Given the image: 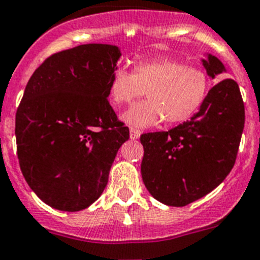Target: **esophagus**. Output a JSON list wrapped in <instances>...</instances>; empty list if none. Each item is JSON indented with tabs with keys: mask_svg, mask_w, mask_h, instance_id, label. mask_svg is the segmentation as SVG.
I'll use <instances>...</instances> for the list:
<instances>
[{
	"mask_svg": "<svg viewBox=\"0 0 260 260\" xmlns=\"http://www.w3.org/2000/svg\"><path fill=\"white\" fill-rule=\"evenodd\" d=\"M140 135H141V131L140 129H137V128H133V127L129 128V136L132 140L139 139Z\"/></svg>",
	"mask_w": 260,
	"mask_h": 260,
	"instance_id": "1",
	"label": "esophagus"
}]
</instances>
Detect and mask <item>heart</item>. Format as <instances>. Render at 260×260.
Listing matches in <instances>:
<instances>
[{"label":"heart","instance_id":"1","mask_svg":"<svg viewBox=\"0 0 260 260\" xmlns=\"http://www.w3.org/2000/svg\"><path fill=\"white\" fill-rule=\"evenodd\" d=\"M209 90L211 77L204 68L171 57L141 60L133 72L117 68L108 83V94L116 106L133 102L146 91L148 101L121 115L125 123L140 128L162 120L169 125L189 120L204 105Z\"/></svg>","mask_w":260,"mask_h":260}]
</instances>
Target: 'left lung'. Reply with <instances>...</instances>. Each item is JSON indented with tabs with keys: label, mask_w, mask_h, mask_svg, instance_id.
Listing matches in <instances>:
<instances>
[{
	"label": "left lung",
	"mask_w": 260,
	"mask_h": 260,
	"mask_svg": "<svg viewBox=\"0 0 260 260\" xmlns=\"http://www.w3.org/2000/svg\"><path fill=\"white\" fill-rule=\"evenodd\" d=\"M203 65L212 78L225 72L216 56L209 55ZM243 127L238 83L225 78L189 120L168 132L141 135V175L150 195L170 207H184L211 192L236 164Z\"/></svg>",
	"instance_id": "1"
}]
</instances>
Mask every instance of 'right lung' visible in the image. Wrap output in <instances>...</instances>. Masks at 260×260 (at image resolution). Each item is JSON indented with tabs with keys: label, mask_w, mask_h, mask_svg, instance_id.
Returning <instances> with one entry per match:
<instances>
[{
	"label": "right lung",
	"mask_w": 260,
	"mask_h": 260,
	"mask_svg": "<svg viewBox=\"0 0 260 260\" xmlns=\"http://www.w3.org/2000/svg\"><path fill=\"white\" fill-rule=\"evenodd\" d=\"M116 46L82 44L53 53L27 82L15 115L22 174L58 211L87 208L102 195L129 129L108 102Z\"/></svg>",
	"instance_id": "1"
}]
</instances>
